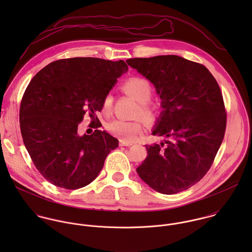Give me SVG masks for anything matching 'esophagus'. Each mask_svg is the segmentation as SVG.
Returning a JSON list of instances; mask_svg holds the SVG:
<instances>
[{
	"label": "esophagus",
	"instance_id": "esophagus-1",
	"mask_svg": "<svg viewBox=\"0 0 252 252\" xmlns=\"http://www.w3.org/2000/svg\"><path fill=\"white\" fill-rule=\"evenodd\" d=\"M119 144H120V146H131L133 144H132V143H128V142H125V141L120 140V141H119Z\"/></svg>",
	"mask_w": 252,
	"mask_h": 252
}]
</instances>
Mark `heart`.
I'll use <instances>...</instances> for the list:
<instances>
[{
	"label": "heart",
	"mask_w": 252,
	"mask_h": 252,
	"mask_svg": "<svg viewBox=\"0 0 252 252\" xmlns=\"http://www.w3.org/2000/svg\"><path fill=\"white\" fill-rule=\"evenodd\" d=\"M122 89L139 102V108L136 110L135 116H141L147 124L155 123L158 118V111L156 107L149 102L153 94V88L150 82L143 77H131L124 82ZM112 104L113 96L108 92L103 98V111L109 112ZM107 130L120 140L131 143L143 133L144 126L140 120L125 121L114 119L107 124Z\"/></svg>",
	"instance_id": "1"
}]
</instances>
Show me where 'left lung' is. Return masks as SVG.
Returning <instances> with one entry per match:
<instances>
[{"instance_id": "1", "label": "left lung", "mask_w": 252, "mask_h": 252, "mask_svg": "<svg viewBox=\"0 0 252 252\" xmlns=\"http://www.w3.org/2000/svg\"><path fill=\"white\" fill-rule=\"evenodd\" d=\"M150 80L162 99L147 156L137 168L140 178L162 194H176L202 180L224 138L227 114L220 87L202 64L177 55L126 60Z\"/></svg>"}]
</instances>
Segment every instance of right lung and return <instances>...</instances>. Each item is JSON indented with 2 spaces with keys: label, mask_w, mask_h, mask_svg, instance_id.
Here are the masks:
<instances>
[{
  "label": "right lung",
  "mask_w": 252,
  "mask_h": 252,
  "mask_svg": "<svg viewBox=\"0 0 252 252\" xmlns=\"http://www.w3.org/2000/svg\"><path fill=\"white\" fill-rule=\"evenodd\" d=\"M127 71L123 60L74 57L51 62L32 78L21 100L20 130L36 170L47 181L74 190L97 178L118 140L100 130L80 137L78 125L87 112L90 123H97L91 128L102 125L96 111Z\"/></svg>",
  "instance_id": "add662e5"
}]
</instances>
